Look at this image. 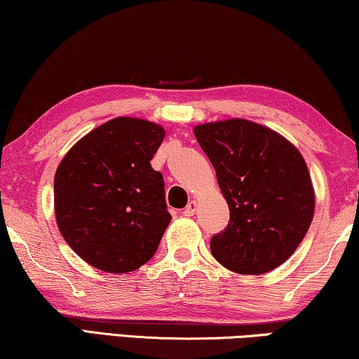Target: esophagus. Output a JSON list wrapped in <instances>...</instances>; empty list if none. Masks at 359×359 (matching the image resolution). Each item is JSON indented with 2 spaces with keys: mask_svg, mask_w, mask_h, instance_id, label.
<instances>
[{
  "mask_svg": "<svg viewBox=\"0 0 359 359\" xmlns=\"http://www.w3.org/2000/svg\"><path fill=\"white\" fill-rule=\"evenodd\" d=\"M194 212H196V202H194V201H191L189 204L184 207L183 215H184V217H192V215H194Z\"/></svg>",
  "mask_w": 359,
  "mask_h": 359,
  "instance_id": "obj_1",
  "label": "esophagus"
}]
</instances>
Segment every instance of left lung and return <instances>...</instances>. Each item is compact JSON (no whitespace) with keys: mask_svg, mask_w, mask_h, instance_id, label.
I'll use <instances>...</instances> for the list:
<instances>
[{"mask_svg":"<svg viewBox=\"0 0 359 359\" xmlns=\"http://www.w3.org/2000/svg\"><path fill=\"white\" fill-rule=\"evenodd\" d=\"M230 207L210 251L236 273L261 275L296 251L314 215V188L303 155L278 133L233 118L194 128Z\"/></svg>","mask_w":359,"mask_h":359,"instance_id":"1","label":"left lung"}]
</instances>
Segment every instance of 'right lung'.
I'll use <instances>...</instances> for the list:
<instances>
[{"instance_id":"add662e5","label":"right lung","mask_w":359,"mask_h":359,"mask_svg":"<svg viewBox=\"0 0 359 359\" xmlns=\"http://www.w3.org/2000/svg\"><path fill=\"white\" fill-rule=\"evenodd\" d=\"M165 137L158 124L119 116L72 145L55 175V217L77 256L108 273L144 266L171 215L150 160Z\"/></svg>"}]
</instances>
